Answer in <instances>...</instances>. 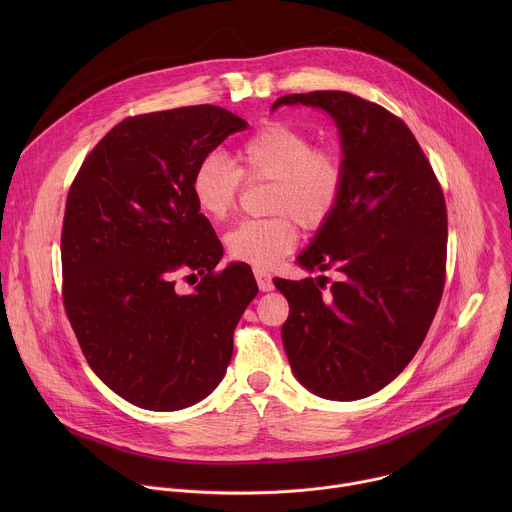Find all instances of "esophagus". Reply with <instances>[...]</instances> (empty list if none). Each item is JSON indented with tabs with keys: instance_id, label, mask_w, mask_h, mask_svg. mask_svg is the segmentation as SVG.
<instances>
[{
	"instance_id": "obj_1",
	"label": "esophagus",
	"mask_w": 512,
	"mask_h": 512,
	"mask_svg": "<svg viewBox=\"0 0 512 512\" xmlns=\"http://www.w3.org/2000/svg\"><path fill=\"white\" fill-rule=\"evenodd\" d=\"M255 279H257V285H259L261 291H271V289H273L271 275L265 273L263 269H255Z\"/></svg>"
}]
</instances>
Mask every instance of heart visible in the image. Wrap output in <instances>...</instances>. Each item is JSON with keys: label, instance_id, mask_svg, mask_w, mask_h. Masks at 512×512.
Here are the masks:
<instances>
[{"label": "heart", "instance_id": "b5f03b06", "mask_svg": "<svg viewBox=\"0 0 512 512\" xmlns=\"http://www.w3.org/2000/svg\"><path fill=\"white\" fill-rule=\"evenodd\" d=\"M233 160L235 164L221 154H208L198 162L190 188L200 212L223 221L235 206L241 174L273 182L269 212L275 216L243 221L227 235L229 255L259 269L273 267L296 247L292 217L304 229H320L342 196L344 170L338 156L314 148L312 137L296 127L269 123L257 129L239 145Z\"/></svg>", "mask_w": 512, "mask_h": 512}]
</instances>
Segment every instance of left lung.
<instances>
[{
	"instance_id": "1",
	"label": "left lung",
	"mask_w": 512,
	"mask_h": 512,
	"mask_svg": "<svg viewBox=\"0 0 512 512\" xmlns=\"http://www.w3.org/2000/svg\"><path fill=\"white\" fill-rule=\"evenodd\" d=\"M314 107L338 127L344 186L334 214L300 253L324 283L273 279L289 304L281 340L296 379L332 401L387 387L419 350L446 277L444 192L409 127L387 109L342 91L279 97Z\"/></svg>"
}]
</instances>
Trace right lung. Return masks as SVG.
Here are the masks:
<instances>
[{
  "label": "right lung",
  "mask_w": 512,
  "mask_h": 512,
  "mask_svg": "<svg viewBox=\"0 0 512 512\" xmlns=\"http://www.w3.org/2000/svg\"><path fill=\"white\" fill-rule=\"evenodd\" d=\"M247 125L214 105L129 117L70 186L64 308L97 377L141 409L178 411L208 397L259 291L245 263L214 273L223 245L190 188L198 162ZM188 268L203 279L184 297L173 277Z\"/></svg>",
  "instance_id": "1"
}]
</instances>
